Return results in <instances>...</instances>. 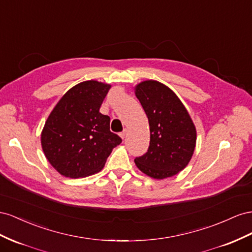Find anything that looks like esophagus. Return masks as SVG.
I'll list each match as a JSON object with an SVG mask.
<instances>
[{
	"instance_id": "obj_1",
	"label": "esophagus",
	"mask_w": 252,
	"mask_h": 252,
	"mask_svg": "<svg viewBox=\"0 0 252 252\" xmlns=\"http://www.w3.org/2000/svg\"><path fill=\"white\" fill-rule=\"evenodd\" d=\"M119 135H120V137H121L122 139H124V138L126 137V128H125V130L122 131V132H121Z\"/></svg>"
}]
</instances>
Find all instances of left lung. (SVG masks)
I'll use <instances>...</instances> for the list:
<instances>
[{
    "label": "left lung",
    "instance_id": "left-lung-1",
    "mask_svg": "<svg viewBox=\"0 0 252 252\" xmlns=\"http://www.w3.org/2000/svg\"><path fill=\"white\" fill-rule=\"evenodd\" d=\"M150 126L147 153L135 158L143 173L163 179L177 174L189 163L196 142V130L178 97L168 86L148 80L135 89Z\"/></svg>",
    "mask_w": 252,
    "mask_h": 252
}]
</instances>
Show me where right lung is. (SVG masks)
Listing matches in <instances>:
<instances>
[{
    "label": "right lung",
    "instance_id": "add662e5",
    "mask_svg": "<svg viewBox=\"0 0 252 252\" xmlns=\"http://www.w3.org/2000/svg\"><path fill=\"white\" fill-rule=\"evenodd\" d=\"M111 85L90 80L66 92L48 116L42 149L60 174L80 178L101 170L122 139L110 131V117L99 112Z\"/></svg>",
    "mask_w": 252,
    "mask_h": 252
}]
</instances>
